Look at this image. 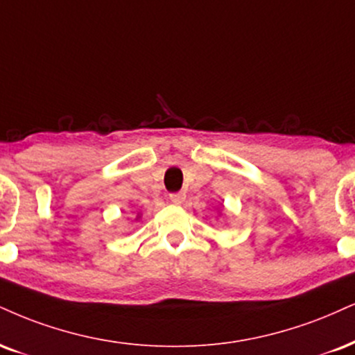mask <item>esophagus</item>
<instances>
[{
  "instance_id": "34e87169",
  "label": "esophagus",
  "mask_w": 355,
  "mask_h": 355,
  "mask_svg": "<svg viewBox=\"0 0 355 355\" xmlns=\"http://www.w3.org/2000/svg\"><path fill=\"white\" fill-rule=\"evenodd\" d=\"M170 202L173 205H182L185 202V193L183 191H177V193H170Z\"/></svg>"
}]
</instances>
